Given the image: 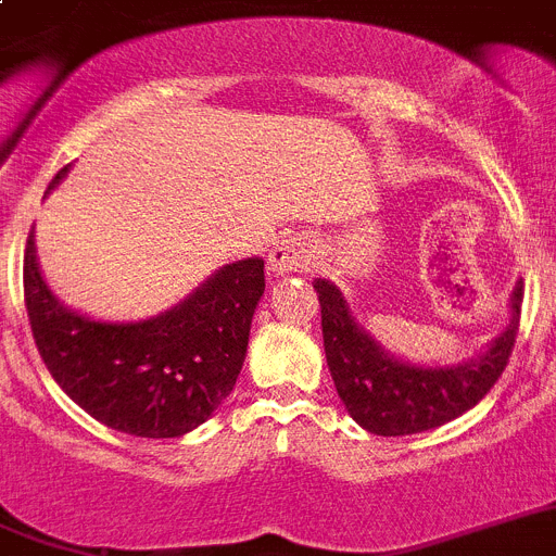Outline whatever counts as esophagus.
Instances as JSON below:
<instances>
[{"label":"esophagus","instance_id":"1","mask_svg":"<svg viewBox=\"0 0 556 556\" xmlns=\"http://www.w3.org/2000/svg\"><path fill=\"white\" fill-rule=\"evenodd\" d=\"M268 260H271V268L277 274L304 271V268L313 263V241L302 232L285 235V238H279V241L274 243Z\"/></svg>","mask_w":556,"mask_h":556}]
</instances>
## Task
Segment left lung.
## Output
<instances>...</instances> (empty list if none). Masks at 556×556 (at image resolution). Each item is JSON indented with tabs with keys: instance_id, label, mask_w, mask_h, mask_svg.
<instances>
[{
	"instance_id": "8db88e82",
	"label": "left lung",
	"mask_w": 556,
	"mask_h": 556,
	"mask_svg": "<svg viewBox=\"0 0 556 556\" xmlns=\"http://www.w3.org/2000/svg\"><path fill=\"white\" fill-rule=\"evenodd\" d=\"M321 304L327 365L340 402L363 429L384 438L415 434L452 421L490 393L509 363L521 321L523 282L513 290L509 327L477 359L452 368H424L393 359L349 315L346 302L329 279H315Z\"/></svg>"
}]
</instances>
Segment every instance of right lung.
<instances>
[{
	"label": "right lung",
	"mask_w": 556,
	"mask_h": 556,
	"mask_svg": "<svg viewBox=\"0 0 556 556\" xmlns=\"http://www.w3.org/2000/svg\"><path fill=\"white\" fill-rule=\"evenodd\" d=\"M66 172L54 174L49 191ZM263 290V260H238L166 315L104 324L49 293L33 232L24 249V304L49 374L85 413L135 438H179L229 396Z\"/></svg>",
	"instance_id": "right-lung-1"
}]
</instances>
